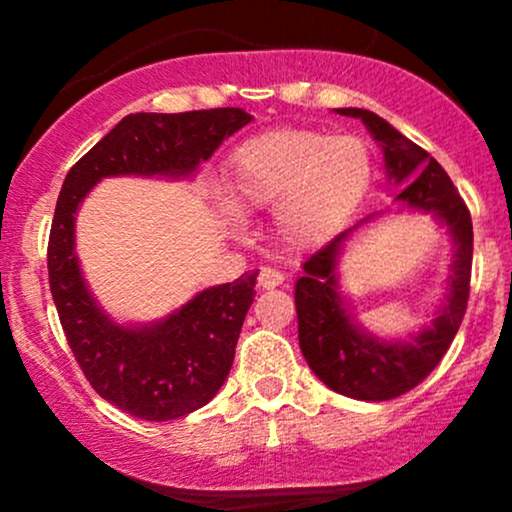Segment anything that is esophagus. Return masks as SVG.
Returning <instances> with one entry per match:
<instances>
[{
	"label": "esophagus",
	"instance_id": "esophagus-1",
	"mask_svg": "<svg viewBox=\"0 0 512 512\" xmlns=\"http://www.w3.org/2000/svg\"><path fill=\"white\" fill-rule=\"evenodd\" d=\"M257 284H260V289H264V291L276 289V286L284 284V274H281L279 269L262 267V269H260V276H257Z\"/></svg>",
	"mask_w": 512,
	"mask_h": 512
}]
</instances>
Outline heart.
Here are the masks:
<instances>
[{"label": "heart", "instance_id": "b5f03b06", "mask_svg": "<svg viewBox=\"0 0 512 512\" xmlns=\"http://www.w3.org/2000/svg\"><path fill=\"white\" fill-rule=\"evenodd\" d=\"M231 199L238 209L276 207V231L305 248L342 226L370 185V151L354 134L274 129L231 156Z\"/></svg>", "mask_w": 512, "mask_h": 512}]
</instances>
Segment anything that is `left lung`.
Here are the masks:
<instances>
[{"mask_svg": "<svg viewBox=\"0 0 512 512\" xmlns=\"http://www.w3.org/2000/svg\"><path fill=\"white\" fill-rule=\"evenodd\" d=\"M337 113L361 117L375 142L383 146L387 175L397 185H404L397 195L399 202L411 209L433 211L455 240L448 303L433 325L411 342H383L361 332L351 322L337 293L334 267L339 250L354 228L373 216L339 233L303 264L305 272L296 281V313L298 342L305 361L317 378L339 395L363 402H385L414 390L438 366L460 330L472 279V216L443 166L428 156V151L399 134L390 122L361 108H339Z\"/></svg>", "mask_w": 512, "mask_h": 512, "instance_id": "obj_1", "label": "left lung"}]
</instances>
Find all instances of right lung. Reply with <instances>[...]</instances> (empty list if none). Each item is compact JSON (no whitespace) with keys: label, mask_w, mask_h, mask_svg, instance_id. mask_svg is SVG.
<instances>
[{"label":"right lung","mask_w":512,"mask_h":512,"mask_svg":"<svg viewBox=\"0 0 512 512\" xmlns=\"http://www.w3.org/2000/svg\"><path fill=\"white\" fill-rule=\"evenodd\" d=\"M250 120L240 108L127 115L64 178L48 240L52 301L93 390L137 419H180L219 392L255 298L257 272L197 293L158 325L120 327L101 313L81 279L74 214L108 175H190Z\"/></svg>","instance_id":"obj_1"}]
</instances>
